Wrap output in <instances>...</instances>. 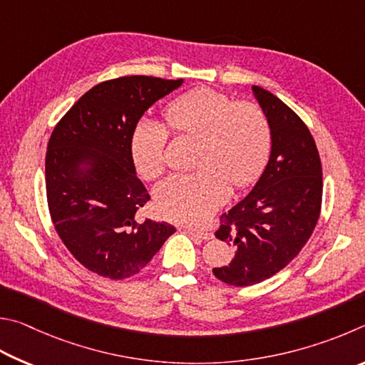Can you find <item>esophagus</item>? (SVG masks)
Segmentation results:
<instances>
[{
    "label": "esophagus",
    "instance_id": "esophagus-1",
    "mask_svg": "<svg viewBox=\"0 0 365 365\" xmlns=\"http://www.w3.org/2000/svg\"><path fill=\"white\" fill-rule=\"evenodd\" d=\"M187 232H189L190 235H194V237L202 239V240L213 239V232H212V231H197V229H187Z\"/></svg>",
    "mask_w": 365,
    "mask_h": 365
}]
</instances>
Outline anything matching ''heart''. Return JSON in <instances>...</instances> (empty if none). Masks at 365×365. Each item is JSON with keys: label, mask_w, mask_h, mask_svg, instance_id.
Returning <instances> with one entry per match:
<instances>
[{"label": "heart", "mask_w": 365, "mask_h": 365, "mask_svg": "<svg viewBox=\"0 0 365 365\" xmlns=\"http://www.w3.org/2000/svg\"><path fill=\"white\" fill-rule=\"evenodd\" d=\"M166 128L143 118L131 134V157L138 173L157 179L166 166L170 134L195 138L194 168L173 175L155 189V203L165 218L199 226L229 195V186L244 189L257 181L271 153V126L253 102L197 88L173 99L163 110Z\"/></svg>", "instance_id": "b5f03b06"}]
</instances>
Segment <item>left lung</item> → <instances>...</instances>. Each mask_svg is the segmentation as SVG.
I'll list each match as a JSON object with an SVG mask.
<instances>
[{"label": "left lung", "mask_w": 365, "mask_h": 365, "mask_svg": "<svg viewBox=\"0 0 365 365\" xmlns=\"http://www.w3.org/2000/svg\"><path fill=\"white\" fill-rule=\"evenodd\" d=\"M271 126V157L252 192L220 216L216 237L234 245L221 282L248 287L272 277L302 252L322 207V165L314 138L292 108L252 86Z\"/></svg>", "instance_id": "1"}]
</instances>
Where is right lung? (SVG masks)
Here are the masks:
<instances>
[{"label": "right lung", "mask_w": 365, "mask_h": 365, "mask_svg": "<svg viewBox=\"0 0 365 365\" xmlns=\"http://www.w3.org/2000/svg\"><path fill=\"white\" fill-rule=\"evenodd\" d=\"M182 80L131 75L102 81L70 107L46 150L51 220L67 250L88 271L121 280L138 274L176 231L136 221L150 195L131 157L134 126ZM80 164L90 166L81 170Z\"/></svg>", "instance_id": "obj_1"}]
</instances>
